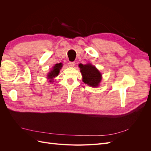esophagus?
Here are the masks:
<instances>
[{
    "label": "esophagus",
    "instance_id": "1",
    "mask_svg": "<svg viewBox=\"0 0 151 151\" xmlns=\"http://www.w3.org/2000/svg\"><path fill=\"white\" fill-rule=\"evenodd\" d=\"M75 64H76V63H75L74 62H69L68 63V65L69 67H74L75 65Z\"/></svg>",
    "mask_w": 151,
    "mask_h": 151
}]
</instances>
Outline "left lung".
<instances>
[{"instance_id":"left-lung-1","label":"left lung","mask_w":151,"mask_h":151,"mask_svg":"<svg viewBox=\"0 0 151 151\" xmlns=\"http://www.w3.org/2000/svg\"><path fill=\"white\" fill-rule=\"evenodd\" d=\"M79 67L83 77L84 83L94 88L98 87L101 81V74L97 68L90 63L86 65L80 63Z\"/></svg>"}]
</instances>
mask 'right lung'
<instances>
[{
    "mask_svg": "<svg viewBox=\"0 0 151 151\" xmlns=\"http://www.w3.org/2000/svg\"><path fill=\"white\" fill-rule=\"evenodd\" d=\"M62 67V63H57V64H55V65L53 67V69L51 70V72H50L48 75V78L51 79L50 80V82L53 81V77H56L58 75L59 72H60V69Z\"/></svg>",
    "mask_w": 151,
    "mask_h": 151,
    "instance_id": "obj_1",
    "label": "right lung"
}]
</instances>
